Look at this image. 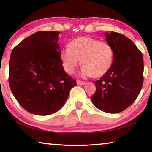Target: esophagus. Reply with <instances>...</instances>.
Listing matches in <instances>:
<instances>
[{"label":"esophagus","instance_id":"34e87169","mask_svg":"<svg viewBox=\"0 0 152 152\" xmlns=\"http://www.w3.org/2000/svg\"><path fill=\"white\" fill-rule=\"evenodd\" d=\"M76 83L78 85H84V84H86V82L84 81H81V80H77Z\"/></svg>","mask_w":152,"mask_h":152}]
</instances>
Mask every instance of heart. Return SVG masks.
<instances>
[{"mask_svg":"<svg viewBox=\"0 0 152 152\" xmlns=\"http://www.w3.org/2000/svg\"><path fill=\"white\" fill-rule=\"evenodd\" d=\"M61 58L67 72H74L80 61L83 66L80 71L82 77H101L111 67L113 52L111 46L104 41L89 37L77 38L70 43V47L63 48Z\"/></svg>","mask_w":152,"mask_h":152,"instance_id":"obj_1","label":"heart"}]
</instances>
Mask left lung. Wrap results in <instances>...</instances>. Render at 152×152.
I'll use <instances>...</instances> for the list:
<instances>
[{
    "instance_id": "8db88e82",
    "label": "left lung",
    "mask_w": 152,
    "mask_h": 152,
    "mask_svg": "<svg viewBox=\"0 0 152 152\" xmlns=\"http://www.w3.org/2000/svg\"><path fill=\"white\" fill-rule=\"evenodd\" d=\"M111 46L113 60L109 71L94 82L92 103L102 111L120 113L137 99L143 81V59L132 40L117 32L105 33Z\"/></svg>"
}]
</instances>
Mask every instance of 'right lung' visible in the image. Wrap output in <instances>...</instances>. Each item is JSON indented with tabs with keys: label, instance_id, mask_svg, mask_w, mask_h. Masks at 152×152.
I'll return each instance as SVG.
<instances>
[{
	"label": "right lung",
	"instance_id": "obj_1",
	"mask_svg": "<svg viewBox=\"0 0 152 152\" xmlns=\"http://www.w3.org/2000/svg\"><path fill=\"white\" fill-rule=\"evenodd\" d=\"M60 31H39L12 50L9 82L15 99L24 109L37 115L60 110L68 99L76 80L62 67Z\"/></svg>",
	"mask_w": 152,
	"mask_h": 152
}]
</instances>
